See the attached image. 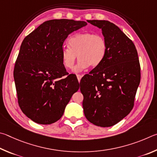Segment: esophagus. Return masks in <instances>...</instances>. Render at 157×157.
<instances>
[{
  "instance_id": "34e87169",
  "label": "esophagus",
  "mask_w": 157,
  "mask_h": 157,
  "mask_svg": "<svg viewBox=\"0 0 157 157\" xmlns=\"http://www.w3.org/2000/svg\"><path fill=\"white\" fill-rule=\"evenodd\" d=\"M76 76H77V78H78V82H79V81H81V78H82V76L80 75V74H77Z\"/></svg>"
}]
</instances>
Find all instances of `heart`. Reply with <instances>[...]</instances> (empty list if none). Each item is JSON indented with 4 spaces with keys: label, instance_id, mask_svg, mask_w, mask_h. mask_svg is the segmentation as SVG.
<instances>
[{
    "label": "heart",
    "instance_id": "1",
    "mask_svg": "<svg viewBox=\"0 0 157 157\" xmlns=\"http://www.w3.org/2000/svg\"><path fill=\"white\" fill-rule=\"evenodd\" d=\"M69 47L63 48L61 57L66 69H71L76 56L79 59L74 68V72H80L87 67H95L100 64L107 52V42L101 34L91 32H81L73 35L68 40Z\"/></svg>",
    "mask_w": 157,
    "mask_h": 157
}]
</instances>
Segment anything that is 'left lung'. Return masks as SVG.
<instances>
[{
    "label": "left lung",
    "instance_id": "8db88e82",
    "mask_svg": "<svg viewBox=\"0 0 157 157\" xmlns=\"http://www.w3.org/2000/svg\"><path fill=\"white\" fill-rule=\"evenodd\" d=\"M87 22L101 29L107 42L103 60L81 78L86 119L101 127L119 123L132 109L141 81L135 45L116 25L108 21Z\"/></svg>",
    "mask_w": 157,
    "mask_h": 157
}]
</instances>
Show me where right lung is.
I'll use <instances>...</instances> for the list:
<instances>
[{
	"label": "right lung",
	"instance_id": "right-lung-1",
	"mask_svg": "<svg viewBox=\"0 0 157 157\" xmlns=\"http://www.w3.org/2000/svg\"><path fill=\"white\" fill-rule=\"evenodd\" d=\"M86 25L69 19L48 21L22 42L13 78L19 107L35 123L48 125L59 120L79 89L76 76L68 75L63 64L61 51L68 35Z\"/></svg>",
	"mask_w": 157,
	"mask_h": 157
}]
</instances>
